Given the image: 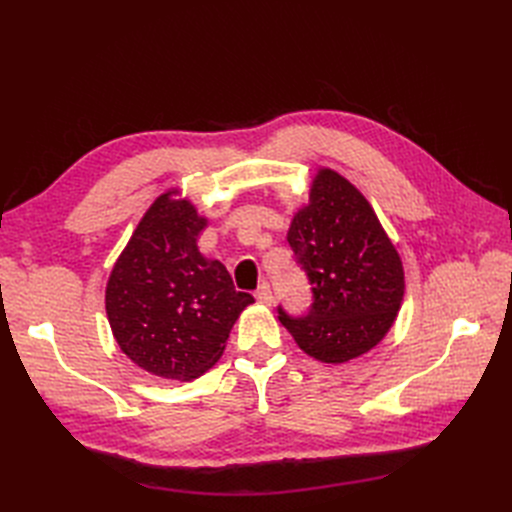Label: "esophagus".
<instances>
[{
	"mask_svg": "<svg viewBox=\"0 0 512 512\" xmlns=\"http://www.w3.org/2000/svg\"><path fill=\"white\" fill-rule=\"evenodd\" d=\"M256 299H258L260 303L271 305V301H273V294H271V286H269V282H262V284L258 286V290H256Z\"/></svg>",
	"mask_w": 512,
	"mask_h": 512,
	"instance_id": "obj_1",
	"label": "esophagus"
}]
</instances>
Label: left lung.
<instances>
[{
	"instance_id": "8db88e82",
	"label": "left lung",
	"mask_w": 512,
	"mask_h": 512,
	"mask_svg": "<svg viewBox=\"0 0 512 512\" xmlns=\"http://www.w3.org/2000/svg\"><path fill=\"white\" fill-rule=\"evenodd\" d=\"M288 243L312 286L305 316L277 305L294 342L322 363H346L374 348L404 299V267L365 196L322 168Z\"/></svg>"
}]
</instances>
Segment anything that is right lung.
Returning <instances> with one entry per match:
<instances>
[{"label": "right lung", "mask_w": 512, "mask_h": 512, "mask_svg": "<svg viewBox=\"0 0 512 512\" xmlns=\"http://www.w3.org/2000/svg\"><path fill=\"white\" fill-rule=\"evenodd\" d=\"M162 194L136 226L106 286L119 348L151 374L198 378L220 359L232 324L254 303L220 260L198 252L207 226L188 200Z\"/></svg>", "instance_id": "add662e5"}]
</instances>
